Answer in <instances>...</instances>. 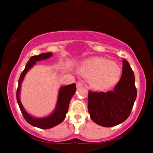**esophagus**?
<instances>
[{
	"instance_id": "obj_1",
	"label": "esophagus",
	"mask_w": 153,
	"mask_h": 153,
	"mask_svg": "<svg viewBox=\"0 0 153 153\" xmlns=\"http://www.w3.org/2000/svg\"><path fill=\"white\" fill-rule=\"evenodd\" d=\"M83 86V84L80 82H77L76 83V88H82Z\"/></svg>"
}]
</instances>
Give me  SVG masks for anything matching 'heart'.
<instances>
[{
    "label": "heart",
    "mask_w": 153,
    "mask_h": 153,
    "mask_svg": "<svg viewBox=\"0 0 153 153\" xmlns=\"http://www.w3.org/2000/svg\"><path fill=\"white\" fill-rule=\"evenodd\" d=\"M83 76L90 77V84L96 90H105L120 79L121 71L117 65L108 59L94 57L84 62L79 68Z\"/></svg>",
    "instance_id": "b5f03b06"
}]
</instances>
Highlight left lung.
Instances as JSON below:
<instances>
[{"instance_id":"8db88e82","label":"left lung","mask_w":153,"mask_h":153,"mask_svg":"<svg viewBox=\"0 0 153 153\" xmlns=\"http://www.w3.org/2000/svg\"><path fill=\"white\" fill-rule=\"evenodd\" d=\"M137 96L135 77L126 60H123L122 76L113 91L88 93V108L91 120L102 127L117 126L130 115Z\"/></svg>"}]
</instances>
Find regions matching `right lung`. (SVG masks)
I'll return each mask as SVG.
<instances>
[{
  "mask_svg": "<svg viewBox=\"0 0 153 153\" xmlns=\"http://www.w3.org/2000/svg\"><path fill=\"white\" fill-rule=\"evenodd\" d=\"M53 56L52 53H42L39 55L33 56L30 59V61L25 65L24 70L21 74L18 82V88L17 90V101L22 113L28 123L32 126L41 129H50L59 125L63 121L66 117V114L68 111L69 102L75 92L76 91V84H72L59 88L57 100H56L55 109L51 114L43 117H36L28 113L23 106L20 100V92L22 88V84L25 78V75L32 67L35 65L36 62L46 60Z\"/></svg>",
  "mask_w": 153,
  "mask_h": 153,
  "instance_id": "obj_1",
  "label": "right lung"
}]
</instances>
